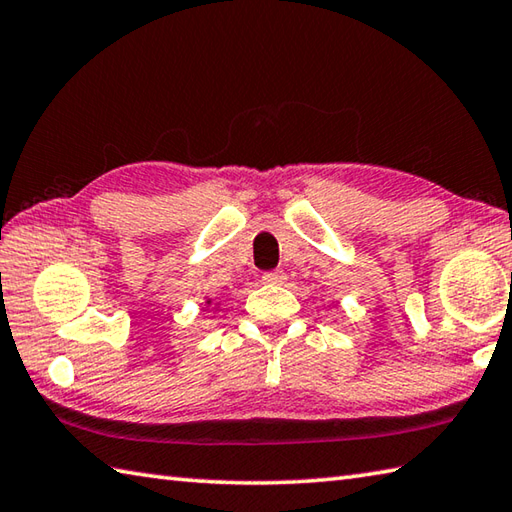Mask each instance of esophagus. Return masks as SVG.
Instances as JSON below:
<instances>
[{
  "instance_id": "esophagus-1",
  "label": "esophagus",
  "mask_w": 512,
  "mask_h": 512,
  "mask_svg": "<svg viewBox=\"0 0 512 512\" xmlns=\"http://www.w3.org/2000/svg\"><path fill=\"white\" fill-rule=\"evenodd\" d=\"M264 284H284L286 282V273L284 270H268V273L262 275Z\"/></svg>"
}]
</instances>
